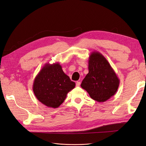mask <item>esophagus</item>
<instances>
[{
  "label": "esophagus",
  "instance_id": "obj_1",
  "mask_svg": "<svg viewBox=\"0 0 146 146\" xmlns=\"http://www.w3.org/2000/svg\"><path fill=\"white\" fill-rule=\"evenodd\" d=\"M80 82H76V86H80Z\"/></svg>",
  "mask_w": 146,
  "mask_h": 146
}]
</instances>
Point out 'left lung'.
I'll list each match as a JSON object with an SVG mask.
<instances>
[{"mask_svg":"<svg viewBox=\"0 0 146 146\" xmlns=\"http://www.w3.org/2000/svg\"><path fill=\"white\" fill-rule=\"evenodd\" d=\"M89 72L81 87L91 98L104 102L116 93L120 80L105 56L99 52H91L88 60Z\"/></svg>","mask_w":146,"mask_h":146,"instance_id":"1","label":"left lung"}]
</instances>
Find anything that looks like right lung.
I'll return each instance as SVG.
<instances>
[{
	"label": "right lung",
	"instance_id": "right-lung-1",
	"mask_svg": "<svg viewBox=\"0 0 146 146\" xmlns=\"http://www.w3.org/2000/svg\"><path fill=\"white\" fill-rule=\"evenodd\" d=\"M75 86L76 83L63 72L59 63H47L35 77L33 91L41 103L48 107L56 108Z\"/></svg>",
	"mask_w": 146,
	"mask_h": 146
}]
</instances>
